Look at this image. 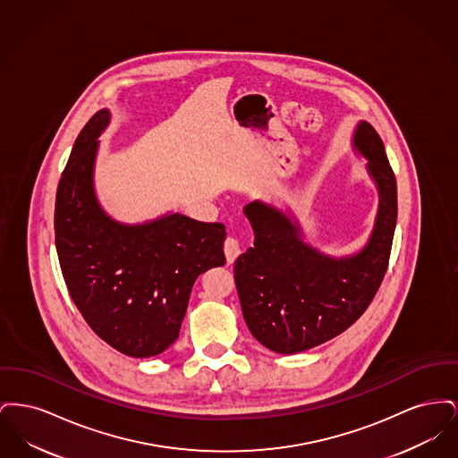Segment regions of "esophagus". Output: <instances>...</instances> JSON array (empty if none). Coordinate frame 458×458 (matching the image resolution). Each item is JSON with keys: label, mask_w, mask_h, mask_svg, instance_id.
Instances as JSON below:
<instances>
[{"label": "esophagus", "mask_w": 458, "mask_h": 458, "mask_svg": "<svg viewBox=\"0 0 458 458\" xmlns=\"http://www.w3.org/2000/svg\"><path fill=\"white\" fill-rule=\"evenodd\" d=\"M225 256H226V261L228 262H233L239 258V240L233 239V237H228V239L225 240Z\"/></svg>", "instance_id": "esophagus-1"}]
</instances>
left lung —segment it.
<instances>
[{"label":"left lung","mask_w":458,"mask_h":458,"mask_svg":"<svg viewBox=\"0 0 458 458\" xmlns=\"http://www.w3.org/2000/svg\"><path fill=\"white\" fill-rule=\"evenodd\" d=\"M352 148L368 159L379 197L369 240L355 254L335 258L307 243L292 211L264 200L243 208L254 245L233 267L242 314L252 336L276 353H299L344 333L385 278L396 225V180L370 123H357Z\"/></svg>","instance_id":"1"}]
</instances>
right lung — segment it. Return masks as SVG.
I'll use <instances>...</instances> for the list:
<instances>
[{"instance_id": "obj_1", "label": "right lung", "mask_w": 458, "mask_h": 458, "mask_svg": "<svg viewBox=\"0 0 458 458\" xmlns=\"http://www.w3.org/2000/svg\"><path fill=\"white\" fill-rule=\"evenodd\" d=\"M99 109L79 133L56 191V252L72 301L90 329L129 357H153L178 338L197 276L225 264V225L180 213L129 225L111 218L94 189Z\"/></svg>"}]
</instances>
